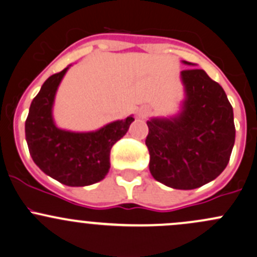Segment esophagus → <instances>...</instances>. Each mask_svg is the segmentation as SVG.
Segmentation results:
<instances>
[{"label": "esophagus", "mask_w": 257, "mask_h": 257, "mask_svg": "<svg viewBox=\"0 0 257 257\" xmlns=\"http://www.w3.org/2000/svg\"><path fill=\"white\" fill-rule=\"evenodd\" d=\"M148 115H150V109L146 106H142L137 110V117L139 118H142V120H144V118H146Z\"/></svg>", "instance_id": "1"}]
</instances>
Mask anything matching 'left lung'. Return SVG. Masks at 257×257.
Returning <instances> with one entry per match:
<instances>
[{
    "label": "left lung",
    "instance_id": "1",
    "mask_svg": "<svg viewBox=\"0 0 257 257\" xmlns=\"http://www.w3.org/2000/svg\"><path fill=\"white\" fill-rule=\"evenodd\" d=\"M181 71L179 110L147 121L150 172L173 189H195L214 181L229 163L235 142L234 111L224 89L194 63Z\"/></svg>",
    "mask_w": 257,
    "mask_h": 257
}]
</instances>
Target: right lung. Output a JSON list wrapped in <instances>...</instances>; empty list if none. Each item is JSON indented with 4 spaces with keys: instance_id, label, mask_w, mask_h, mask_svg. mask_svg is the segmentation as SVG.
<instances>
[{
    "instance_id": "1",
    "label": "right lung",
    "mask_w": 257,
    "mask_h": 257,
    "mask_svg": "<svg viewBox=\"0 0 257 257\" xmlns=\"http://www.w3.org/2000/svg\"><path fill=\"white\" fill-rule=\"evenodd\" d=\"M71 64L49 76L32 101L26 120V141L33 162L42 172L69 187H85L105 178L110 169V151L135 121L134 115L95 131L58 127L53 116L55 95Z\"/></svg>"
}]
</instances>
